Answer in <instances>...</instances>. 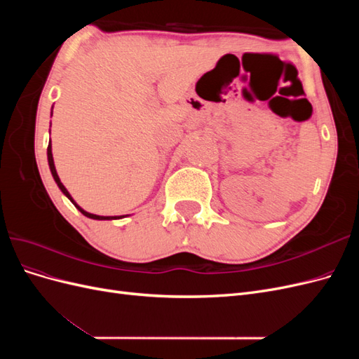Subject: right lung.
<instances>
[{
    "mask_svg": "<svg viewBox=\"0 0 359 359\" xmlns=\"http://www.w3.org/2000/svg\"><path fill=\"white\" fill-rule=\"evenodd\" d=\"M50 116H52V112H50ZM48 163H49V169H50V173H52V177H53V180H55V182H57V186L60 187V190L64 193V196H67V199L76 206V208H78L85 217H88V219H93V220H118V219H124V217H127V215H97V214H91V212H88V211H85L83 208H81V206L76 203V201L72 198V194L69 193V190L64 187V184L61 182V180H60V177H58V173H57V169H55V163H53V156H52V144L49 142V145H48Z\"/></svg>",
    "mask_w": 359,
    "mask_h": 359,
    "instance_id": "1",
    "label": "right lung"
}]
</instances>
